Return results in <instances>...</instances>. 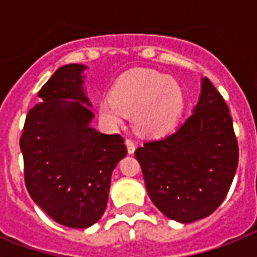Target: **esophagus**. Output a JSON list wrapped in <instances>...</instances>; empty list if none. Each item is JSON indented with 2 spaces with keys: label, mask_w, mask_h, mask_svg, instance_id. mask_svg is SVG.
Instances as JSON below:
<instances>
[{
  "label": "esophagus",
  "mask_w": 257,
  "mask_h": 257,
  "mask_svg": "<svg viewBox=\"0 0 257 257\" xmlns=\"http://www.w3.org/2000/svg\"><path fill=\"white\" fill-rule=\"evenodd\" d=\"M125 144H126V148H128V153L129 155H132V153L135 152V149H136L135 141L131 140V139H126V140H125Z\"/></svg>",
  "instance_id": "1"
}]
</instances>
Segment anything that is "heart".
Masks as SVG:
<instances>
[{
  "label": "heart",
  "instance_id": "obj_1",
  "mask_svg": "<svg viewBox=\"0 0 257 257\" xmlns=\"http://www.w3.org/2000/svg\"><path fill=\"white\" fill-rule=\"evenodd\" d=\"M184 108L179 82L153 70H132L116 82L112 94L101 100L98 112L110 126L124 124L133 114L137 129L144 135H161L175 125Z\"/></svg>",
  "mask_w": 257,
  "mask_h": 257
}]
</instances>
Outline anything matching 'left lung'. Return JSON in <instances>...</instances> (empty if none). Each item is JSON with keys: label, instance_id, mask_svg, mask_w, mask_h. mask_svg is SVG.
Returning a JSON list of instances; mask_svg holds the SVG:
<instances>
[{"label": "left lung", "instance_id": "obj_1", "mask_svg": "<svg viewBox=\"0 0 257 257\" xmlns=\"http://www.w3.org/2000/svg\"><path fill=\"white\" fill-rule=\"evenodd\" d=\"M135 156L152 203L167 217L193 223L219 208L239 163L228 105L207 77L193 113L175 132L145 141Z\"/></svg>", "mask_w": 257, "mask_h": 257}]
</instances>
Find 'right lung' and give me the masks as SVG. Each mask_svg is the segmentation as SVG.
I'll return each mask as SVG.
<instances>
[{
  "mask_svg": "<svg viewBox=\"0 0 257 257\" xmlns=\"http://www.w3.org/2000/svg\"><path fill=\"white\" fill-rule=\"evenodd\" d=\"M85 65L61 66L38 92L20 139L26 189L56 223L88 228L104 215L112 172L126 156L120 135L90 126ZM72 99V101H68Z\"/></svg>",
  "mask_w": 257,
  "mask_h": 257,
  "instance_id": "right-lung-1",
  "label": "right lung"
}]
</instances>
